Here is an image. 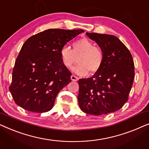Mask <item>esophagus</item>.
<instances>
[{"label":"esophagus","instance_id":"esophagus-1","mask_svg":"<svg viewBox=\"0 0 149 149\" xmlns=\"http://www.w3.org/2000/svg\"><path fill=\"white\" fill-rule=\"evenodd\" d=\"M70 79H71V80L72 81H77L79 80V78L77 77H76V76H74V75H71V77H70Z\"/></svg>","mask_w":149,"mask_h":149}]
</instances>
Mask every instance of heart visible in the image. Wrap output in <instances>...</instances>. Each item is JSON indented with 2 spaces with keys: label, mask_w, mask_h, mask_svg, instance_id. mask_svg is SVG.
Returning <instances> with one entry per match:
<instances>
[{
  "label": "heart",
  "mask_w": 149,
  "mask_h": 149,
  "mask_svg": "<svg viewBox=\"0 0 149 149\" xmlns=\"http://www.w3.org/2000/svg\"><path fill=\"white\" fill-rule=\"evenodd\" d=\"M72 50L68 46L61 48V60L66 68H70L78 58L79 64L72 68L79 75H86L88 72L91 74L98 71L102 66L104 54L100 49L94 47L86 38H81L72 45Z\"/></svg>",
  "instance_id": "b5f03b06"
}]
</instances>
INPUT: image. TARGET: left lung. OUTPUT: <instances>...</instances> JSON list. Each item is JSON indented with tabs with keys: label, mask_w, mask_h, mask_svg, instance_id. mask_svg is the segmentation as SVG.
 I'll use <instances>...</instances> for the list:
<instances>
[{
	"label": "left lung",
	"mask_w": 149,
	"mask_h": 149,
	"mask_svg": "<svg viewBox=\"0 0 149 149\" xmlns=\"http://www.w3.org/2000/svg\"><path fill=\"white\" fill-rule=\"evenodd\" d=\"M86 35L100 47L104 62L92 77L79 80V107L93 115L114 113L128 100L134 78L133 58L117 36L93 32Z\"/></svg>",
	"instance_id": "obj_1"
}]
</instances>
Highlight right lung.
Segmentation results:
<instances>
[{
    "label": "right lung",
    "mask_w": 149,
    "mask_h": 149,
    "mask_svg": "<svg viewBox=\"0 0 149 149\" xmlns=\"http://www.w3.org/2000/svg\"><path fill=\"white\" fill-rule=\"evenodd\" d=\"M84 30L48 29L24 42L15 60L9 87L14 101L28 111L45 113L71 81L61 60V48Z\"/></svg>",
    "instance_id": "add662e5"
}]
</instances>
